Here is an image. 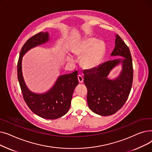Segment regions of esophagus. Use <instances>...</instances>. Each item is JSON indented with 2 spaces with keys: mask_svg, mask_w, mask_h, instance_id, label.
Masks as SVG:
<instances>
[{
  "mask_svg": "<svg viewBox=\"0 0 152 152\" xmlns=\"http://www.w3.org/2000/svg\"><path fill=\"white\" fill-rule=\"evenodd\" d=\"M77 78H78V81H79V83H83L84 79H83V77L82 76L78 75V76H77Z\"/></svg>",
  "mask_w": 152,
  "mask_h": 152,
  "instance_id": "1",
  "label": "esophagus"
}]
</instances>
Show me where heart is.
I'll list each match as a JSON object with an SVG mask.
<instances>
[{
    "label": "heart",
    "instance_id": "1",
    "mask_svg": "<svg viewBox=\"0 0 152 152\" xmlns=\"http://www.w3.org/2000/svg\"><path fill=\"white\" fill-rule=\"evenodd\" d=\"M105 51V46L102 41L87 38L77 48L75 53L79 57H82L80 64L84 69H92L98 66ZM69 60H72L71 57H69Z\"/></svg>",
    "mask_w": 152,
    "mask_h": 152
}]
</instances>
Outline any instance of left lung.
<instances>
[{"instance_id":"left-lung-1","label":"left lung","mask_w":152,"mask_h":152,"mask_svg":"<svg viewBox=\"0 0 152 152\" xmlns=\"http://www.w3.org/2000/svg\"><path fill=\"white\" fill-rule=\"evenodd\" d=\"M115 37V46L111 56L117 58L84 72L87 104L94 113L101 116L115 114L122 108L132 84V60L129 49L118 34ZM120 64L122 69L118 77L108 79L107 76L110 71Z\"/></svg>"}]
</instances>
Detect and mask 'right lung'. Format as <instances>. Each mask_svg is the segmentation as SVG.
Instances as JSON below:
<instances>
[{
	"label": "right lung",
	"mask_w": 152,
	"mask_h": 152,
	"mask_svg": "<svg viewBox=\"0 0 152 152\" xmlns=\"http://www.w3.org/2000/svg\"><path fill=\"white\" fill-rule=\"evenodd\" d=\"M49 40V34L47 32H40L28 40L20 53L17 73L23 99L30 110L42 118L55 119L65 115L69 109L73 91L79 83L77 71L58 76L52 88L42 94L33 92L28 89L22 73L24 55L30 49L44 44Z\"/></svg>",
	"instance_id": "right-lung-1"
}]
</instances>
